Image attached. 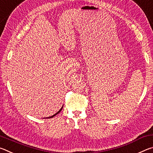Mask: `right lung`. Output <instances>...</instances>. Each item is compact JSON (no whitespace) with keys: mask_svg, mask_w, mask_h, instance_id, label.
Instances as JSON below:
<instances>
[{"mask_svg":"<svg viewBox=\"0 0 153 153\" xmlns=\"http://www.w3.org/2000/svg\"><path fill=\"white\" fill-rule=\"evenodd\" d=\"M63 107H61V109L60 110H59V111H58V112H56L55 114H54V115H52V116H51V117H46V118H48V119H49V118H52V117H54V116H55L56 115H57V114L58 113H59V112H60V111H61V110H62V108H63Z\"/></svg>","mask_w":153,"mask_h":153,"instance_id":"add662e5","label":"right lung"}]
</instances>
